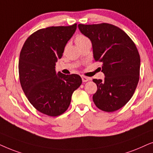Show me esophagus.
Returning <instances> with one entry per match:
<instances>
[{"label": "esophagus", "mask_w": 153, "mask_h": 153, "mask_svg": "<svg viewBox=\"0 0 153 153\" xmlns=\"http://www.w3.org/2000/svg\"><path fill=\"white\" fill-rule=\"evenodd\" d=\"M82 80L83 82H87V81L90 80L91 78H87V77H85V76H82Z\"/></svg>", "instance_id": "1"}]
</instances>
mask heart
Segmentation results:
<instances>
[{
    "instance_id": "b5f03b06",
    "label": "heart",
    "mask_w": 153,
    "mask_h": 153,
    "mask_svg": "<svg viewBox=\"0 0 153 153\" xmlns=\"http://www.w3.org/2000/svg\"><path fill=\"white\" fill-rule=\"evenodd\" d=\"M88 40L89 39L86 37V36L83 35H78L76 36V38H75V42L77 45L79 46L80 45H82V43H84L85 42L88 41Z\"/></svg>"
}]
</instances>
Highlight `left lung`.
Returning a JSON list of instances; mask_svg holds the SVG:
<instances>
[{
  "label": "left lung",
  "mask_w": 153,
  "mask_h": 153,
  "mask_svg": "<svg viewBox=\"0 0 153 153\" xmlns=\"http://www.w3.org/2000/svg\"><path fill=\"white\" fill-rule=\"evenodd\" d=\"M78 26L91 40L94 60L103 63L104 80H93L97 85L94 103L101 111H117L131 99L139 80L140 59L137 48L125 31L112 24Z\"/></svg>",
  "instance_id": "8db88e82"
}]
</instances>
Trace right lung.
Segmentation results:
<instances>
[{"mask_svg": "<svg viewBox=\"0 0 153 153\" xmlns=\"http://www.w3.org/2000/svg\"><path fill=\"white\" fill-rule=\"evenodd\" d=\"M76 28L77 24H74L38 30L27 38L20 52L22 88L33 106L45 115L56 117L64 113L73 91L82 84L80 75L55 71L56 62L62 58Z\"/></svg>", "mask_w": 153, "mask_h": 153, "instance_id": "add662e5", "label": "right lung"}]
</instances>
